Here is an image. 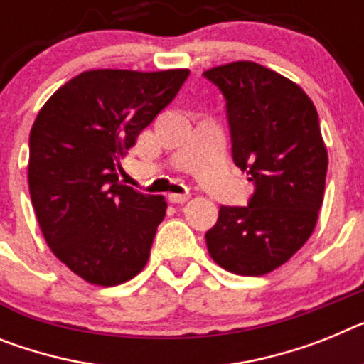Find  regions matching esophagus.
<instances>
[{
	"instance_id": "obj_1",
	"label": "esophagus",
	"mask_w": 364,
	"mask_h": 364,
	"mask_svg": "<svg viewBox=\"0 0 364 364\" xmlns=\"http://www.w3.org/2000/svg\"><path fill=\"white\" fill-rule=\"evenodd\" d=\"M186 200H189L188 193H171L169 195V203H173V204H184Z\"/></svg>"
}]
</instances>
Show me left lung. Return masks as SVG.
Returning <instances> with one entry per match:
<instances>
[{"instance_id": "left-lung-1", "label": "left lung", "mask_w": 364, "mask_h": 364, "mask_svg": "<svg viewBox=\"0 0 364 364\" xmlns=\"http://www.w3.org/2000/svg\"><path fill=\"white\" fill-rule=\"evenodd\" d=\"M204 77L226 97L235 166L256 186L248 206H220L208 252L234 274H269L311 237L324 200L328 151L316 108L296 82L256 62Z\"/></svg>"}]
</instances>
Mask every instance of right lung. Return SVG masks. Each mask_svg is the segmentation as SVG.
<instances>
[{"label": "right lung", "mask_w": 364, "mask_h": 364, "mask_svg": "<svg viewBox=\"0 0 364 364\" xmlns=\"http://www.w3.org/2000/svg\"><path fill=\"white\" fill-rule=\"evenodd\" d=\"M188 75L186 68L82 71L34 119L31 203L51 252L88 284H125L147 265L167 203L119 182L121 160Z\"/></svg>", "instance_id": "right-lung-1"}]
</instances>
